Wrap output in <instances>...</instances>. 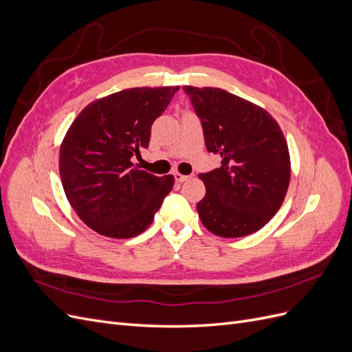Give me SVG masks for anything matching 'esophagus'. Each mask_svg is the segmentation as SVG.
I'll list each match as a JSON object with an SVG mask.
<instances>
[{
	"mask_svg": "<svg viewBox=\"0 0 352 352\" xmlns=\"http://www.w3.org/2000/svg\"><path fill=\"white\" fill-rule=\"evenodd\" d=\"M189 179V176H185V175H182V173H179V172H176L175 173V180L177 184H180V182H185V180H188Z\"/></svg>",
	"mask_w": 352,
	"mask_h": 352,
	"instance_id": "34e87169",
	"label": "esophagus"
}]
</instances>
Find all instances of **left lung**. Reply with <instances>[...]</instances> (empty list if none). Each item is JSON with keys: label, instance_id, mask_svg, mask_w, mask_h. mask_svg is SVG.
Masks as SVG:
<instances>
[{"label": "left lung", "instance_id": "8db88e82", "mask_svg": "<svg viewBox=\"0 0 352 352\" xmlns=\"http://www.w3.org/2000/svg\"><path fill=\"white\" fill-rule=\"evenodd\" d=\"M221 166L201 173L206 195L197 210L207 230L241 238L260 230L278 212L291 179L285 135L260 105L220 88L184 87Z\"/></svg>", "mask_w": 352, "mask_h": 352}]
</instances>
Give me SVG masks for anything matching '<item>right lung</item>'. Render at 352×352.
I'll list each match as a JSON object with an SVG mask.
<instances>
[{"label":"right lung","instance_id":"1","mask_svg":"<svg viewBox=\"0 0 352 352\" xmlns=\"http://www.w3.org/2000/svg\"><path fill=\"white\" fill-rule=\"evenodd\" d=\"M179 87L131 88L88 104L60 145L63 189L79 219L102 236L129 239L150 228L175 177L132 168L151 124Z\"/></svg>","mask_w":352,"mask_h":352}]
</instances>
